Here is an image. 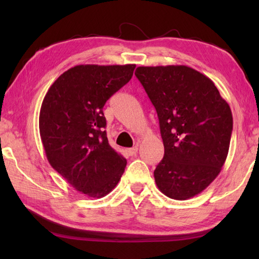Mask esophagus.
<instances>
[{
	"instance_id": "1",
	"label": "esophagus",
	"mask_w": 259,
	"mask_h": 259,
	"mask_svg": "<svg viewBox=\"0 0 259 259\" xmlns=\"http://www.w3.org/2000/svg\"><path fill=\"white\" fill-rule=\"evenodd\" d=\"M126 152H128L129 155H136V154H137V152H138V146L136 145V146H134V147H131V148H129V150L126 151Z\"/></svg>"
}]
</instances>
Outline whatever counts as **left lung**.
<instances>
[{
    "instance_id": "left-lung-1",
    "label": "left lung",
    "mask_w": 259,
    "mask_h": 259,
    "mask_svg": "<svg viewBox=\"0 0 259 259\" xmlns=\"http://www.w3.org/2000/svg\"><path fill=\"white\" fill-rule=\"evenodd\" d=\"M135 75L154 105L163 140L156 185L170 199H191L225 163L233 130L230 105L209 77L184 65L140 66Z\"/></svg>"
}]
</instances>
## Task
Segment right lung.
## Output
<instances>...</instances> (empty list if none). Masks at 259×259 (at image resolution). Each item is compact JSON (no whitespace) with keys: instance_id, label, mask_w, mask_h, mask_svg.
<instances>
[{"instance_id":"1","label":"right lung","mask_w":259,"mask_h":259,"mask_svg":"<svg viewBox=\"0 0 259 259\" xmlns=\"http://www.w3.org/2000/svg\"><path fill=\"white\" fill-rule=\"evenodd\" d=\"M136 65H77L52 83L42 102L40 135L47 159L76 191L107 195L126 160L108 144L104 105L133 77Z\"/></svg>"}]
</instances>
